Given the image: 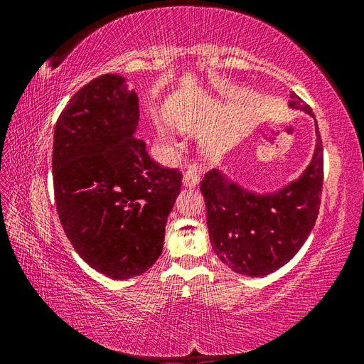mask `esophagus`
I'll return each mask as SVG.
<instances>
[{
	"label": "esophagus",
	"instance_id": "obj_1",
	"mask_svg": "<svg viewBox=\"0 0 364 364\" xmlns=\"http://www.w3.org/2000/svg\"><path fill=\"white\" fill-rule=\"evenodd\" d=\"M199 184V173L196 168H188L183 175V186L184 188H196Z\"/></svg>",
	"mask_w": 364,
	"mask_h": 364
}]
</instances>
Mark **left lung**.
Returning a JSON list of instances; mask_svg holds the SVG:
<instances>
[{
	"mask_svg": "<svg viewBox=\"0 0 364 364\" xmlns=\"http://www.w3.org/2000/svg\"><path fill=\"white\" fill-rule=\"evenodd\" d=\"M289 107L311 109L291 93ZM316 123V122H315ZM323 189V143L316 123L313 157L297 180L271 193H255L220 168L200 183L213 252L239 274L260 278L291 260L310 236L318 218Z\"/></svg>",
	"mask_w": 364,
	"mask_h": 364,
	"instance_id": "left-lung-1",
	"label": "left lung"
}]
</instances>
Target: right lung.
Returning a JSON list of instances; mask_svg holds the SVG:
<instances>
[{
	"mask_svg": "<svg viewBox=\"0 0 364 364\" xmlns=\"http://www.w3.org/2000/svg\"><path fill=\"white\" fill-rule=\"evenodd\" d=\"M138 96L106 73L80 88L60 112L53 183L60 225L77 254L112 279H130L162 254L181 173L149 157L134 138Z\"/></svg>",
	"mask_w": 364,
	"mask_h": 364,
	"instance_id": "add662e5",
	"label": "right lung"
}]
</instances>
